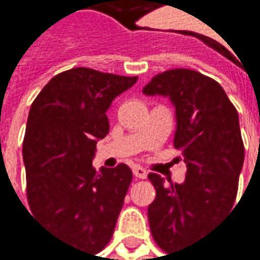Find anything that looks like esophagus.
<instances>
[{"label":"esophagus","instance_id":"esophagus-1","mask_svg":"<svg viewBox=\"0 0 260 260\" xmlns=\"http://www.w3.org/2000/svg\"><path fill=\"white\" fill-rule=\"evenodd\" d=\"M132 173H134V175H135L137 178H142V180H144V178H147V175H148L147 170L139 166L134 167V168H132Z\"/></svg>","mask_w":260,"mask_h":260}]
</instances>
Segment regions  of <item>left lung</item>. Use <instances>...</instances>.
I'll return each mask as SVG.
<instances>
[{
  "mask_svg": "<svg viewBox=\"0 0 260 260\" xmlns=\"http://www.w3.org/2000/svg\"><path fill=\"white\" fill-rule=\"evenodd\" d=\"M166 96L175 106L174 147L183 152V184L148 174L155 200L148 206L152 237L167 253L183 250L206 236L233 209L245 161L239 115L223 87L190 69L159 73L144 90Z\"/></svg>",
  "mask_w": 260,
  "mask_h": 260,
  "instance_id": "8db88e82",
  "label": "left lung"
}]
</instances>
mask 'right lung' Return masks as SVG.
Instances as JSON below:
<instances>
[{
  "label": "right lung",
  "instance_id": "obj_1",
  "mask_svg": "<svg viewBox=\"0 0 260 260\" xmlns=\"http://www.w3.org/2000/svg\"><path fill=\"white\" fill-rule=\"evenodd\" d=\"M138 77L75 68L58 73L34 99L23 142L27 200L46 229L82 252L99 253L113 235L132 171L92 166L109 132L106 111Z\"/></svg>",
  "mask_w": 260,
  "mask_h": 260
}]
</instances>
